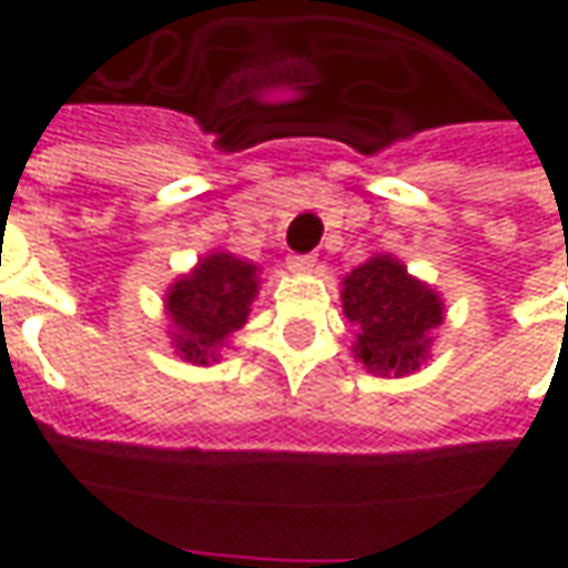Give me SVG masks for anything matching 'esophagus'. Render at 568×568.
Returning <instances> with one entry per match:
<instances>
[{
    "mask_svg": "<svg viewBox=\"0 0 568 568\" xmlns=\"http://www.w3.org/2000/svg\"><path fill=\"white\" fill-rule=\"evenodd\" d=\"M288 271L292 273H313L316 271V258L313 255H288Z\"/></svg>",
    "mask_w": 568,
    "mask_h": 568,
    "instance_id": "obj_1",
    "label": "esophagus"
}]
</instances>
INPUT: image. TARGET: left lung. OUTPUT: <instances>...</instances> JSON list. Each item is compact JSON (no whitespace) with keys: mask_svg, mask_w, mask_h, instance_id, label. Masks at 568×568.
I'll return each instance as SVG.
<instances>
[{"mask_svg":"<svg viewBox=\"0 0 568 568\" xmlns=\"http://www.w3.org/2000/svg\"><path fill=\"white\" fill-rule=\"evenodd\" d=\"M341 304L356 328L353 356L377 377H407L428 362L444 297L395 255H371L341 280Z\"/></svg>","mask_w":568,"mask_h":568,"instance_id":"1","label":"left lung"}]
</instances>
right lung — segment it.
<instances>
[{
    "mask_svg": "<svg viewBox=\"0 0 568 568\" xmlns=\"http://www.w3.org/2000/svg\"><path fill=\"white\" fill-rule=\"evenodd\" d=\"M261 267L215 248L170 283L163 310L170 320V344L191 365L222 362V349L248 320L258 297Z\"/></svg>",
    "mask_w": 568,
    "mask_h": 568,
    "instance_id": "1",
    "label": "right lung"
}]
</instances>
